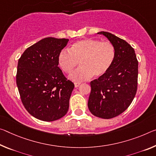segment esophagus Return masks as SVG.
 <instances>
[{
  "instance_id": "obj_1",
  "label": "esophagus",
  "mask_w": 156,
  "mask_h": 156,
  "mask_svg": "<svg viewBox=\"0 0 156 156\" xmlns=\"http://www.w3.org/2000/svg\"><path fill=\"white\" fill-rule=\"evenodd\" d=\"M80 85V83H74V85H75V87H78L79 85Z\"/></svg>"
}]
</instances>
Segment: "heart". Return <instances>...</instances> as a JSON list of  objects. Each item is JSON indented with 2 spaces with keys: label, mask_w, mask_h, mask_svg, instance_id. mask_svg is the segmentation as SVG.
<instances>
[{
  "label": "heart",
  "mask_w": 156,
  "mask_h": 156,
  "mask_svg": "<svg viewBox=\"0 0 156 156\" xmlns=\"http://www.w3.org/2000/svg\"><path fill=\"white\" fill-rule=\"evenodd\" d=\"M115 58V48L110 41L85 39L76 41L71 51L63 49L58 55V64L65 73H70L78 65L69 78L74 82L87 80L91 76L99 78L109 71Z\"/></svg>",
  "instance_id": "heart-1"
}]
</instances>
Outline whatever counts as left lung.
<instances>
[{
    "mask_svg": "<svg viewBox=\"0 0 156 156\" xmlns=\"http://www.w3.org/2000/svg\"><path fill=\"white\" fill-rule=\"evenodd\" d=\"M105 36L115 48V58L104 76L91 81L88 108L102 119L117 117L129 107L137 90L138 61L134 48L123 39L108 32Z\"/></svg>",
    "mask_w": 156,
    "mask_h": 156,
    "instance_id": "8db88e82",
    "label": "left lung"
}]
</instances>
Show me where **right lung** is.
Here are the masks:
<instances>
[{
	"instance_id": "1",
	"label": "right lung",
	"mask_w": 156,
	"mask_h": 156,
	"mask_svg": "<svg viewBox=\"0 0 156 156\" xmlns=\"http://www.w3.org/2000/svg\"><path fill=\"white\" fill-rule=\"evenodd\" d=\"M68 39L46 37L28 47L19 58L16 85L21 100L32 116L53 122L65 116L74 84L58 66V55Z\"/></svg>"
}]
</instances>
